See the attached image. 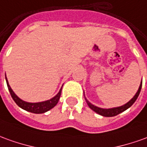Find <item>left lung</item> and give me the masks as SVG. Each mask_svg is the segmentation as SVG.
<instances>
[{
	"instance_id": "obj_1",
	"label": "left lung",
	"mask_w": 147,
	"mask_h": 147,
	"mask_svg": "<svg viewBox=\"0 0 147 147\" xmlns=\"http://www.w3.org/2000/svg\"><path fill=\"white\" fill-rule=\"evenodd\" d=\"M142 84V81L141 82V84H140V86H139V88H138L137 93L135 94V95H134V97L131 98V100L127 102V103H126L125 105L121 106V107H115V108H111V109H102V108H99L98 107H95V106L92 105L91 102H88L86 98H85V99L87 100V102H88V105L89 106V107H90L91 110H93L94 111H95L96 113H98V115L105 117L115 116L117 115H119L120 113H122L123 111H126L127 109H128L130 107H131V106L133 105V103L136 101V99H137V98L138 97L139 93H140V91H141Z\"/></svg>"
}]
</instances>
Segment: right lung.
Wrapping results in <instances>:
<instances>
[{
    "label": "right lung",
    "instance_id": "obj_1",
    "mask_svg": "<svg viewBox=\"0 0 147 147\" xmlns=\"http://www.w3.org/2000/svg\"><path fill=\"white\" fill-rule=\"evenodd\" d=\"M6 83H7V86H8L9 91L10 92V95H11L12 98H13V99L15 101L16 104L19 106L20 108L25 110L27 111H29V112L35 113V114L45 113L49 111V110H51L52 108H53L57 104L58 101H59V98H60V95H61V90H62V88H61L60 91H59V93L55 97H53V98L49 99V100H47V101H45V102H34V103H32V102H24L23 100H21L20 98H18L16 95V94L13 92V90L11 89V88H10L7 79H6Z\"/></svg>",
    "mask_w": 147,
    "mask_h": 147
}]
</instances>
